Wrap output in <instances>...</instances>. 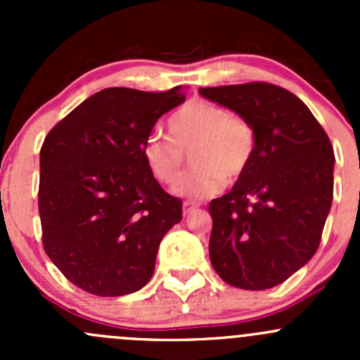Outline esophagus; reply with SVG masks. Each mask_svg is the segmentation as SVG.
I'll return each instance as SVG.
<instances>
[{
	"instance_id": "esophagus-1",
	"label": "esophagus",
	"mask_w": 360,
	"mask_h": 360,
	"mask_svg": "<svg viewBox=\"0 0 360 360\" xmlns=\"http://www.w3.org/2000/svg\"><path fill=\"white\" fill-rule=\"evenodd\" d=\"M198 207V203H195V202H190V200H186V202H183V212H184V216H186V214H190L191 210H195Z\"/></svg>"
}]
</instances>
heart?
Here are the masks:
<instances>
[{
    "label": "heart",
    "instance_id": "obj_1",
    "mask_svg": "<svg viewBox=\"0 0 360 360\" xmlns=\"http://www.w3.org/2000/svg\"><path fill=\"white\" fill-rule=\"evenodd\" d=\"M169 137H148L143 158L151 176L174 186L183 176L191 155V170L177 186L181 197L200 198L219 193L224 184L240 179L249 169L256 148L254 129L245 118L219 104L193 99L167 120Z\"/></svg>",
    "mask_w": 360,
    "mask_h": 360
}]
</instances>
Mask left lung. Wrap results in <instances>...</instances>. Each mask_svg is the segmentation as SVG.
<instances>
[{"label": "left lung", "instance_id": "8db88e82", "mask_svg": "<svg viewBox=\"0 0 360 360\" xmlns=\"http://www.w3.org/2000/svg\"><path fill=\"white\" fill-rule=\"evenodd\" d=\"M198 92L248 120L256 136L249 169L209 203L210 263L233 288H275L321 244L333 202V144L307 104L282 86L252 82Z\"/></svg>", "mask_w": 360, "mask_h": 360}]
</instances>
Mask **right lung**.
<instances>
[{"label": "right lung", "mask_w": 360, "mask_h": 360, "mask_svg": "<svg viewBox=\"0 0 360 360\" xmlns=\"http://www.w3.org/2000/svg\"><path fill=\"white\" fill-rule=\"evenodd\" d=\"M181 86H111L60 120L39 151L43 249L64 277L96 296L139 291L183 202L151 176L143 144L157 120L184 103Z\"/></svg>", "instance_id": "1"}]
</instances>
